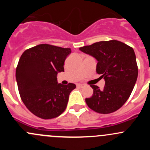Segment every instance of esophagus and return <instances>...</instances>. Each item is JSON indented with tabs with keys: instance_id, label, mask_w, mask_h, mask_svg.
I'll return each instance as SVG.
<instances>
[{
	"instance_id": "obj_1",
	"label": "esophagus",
	"mask_w": 150,
	"mask_h": 150,
	"mask_svg": "<svg viewBox=\"0 0 150 150\" xmlns=\"http://www.w3.org/2000/svg\"><path fill=\"white\" fill-rule=\"evenodd\" d=\"M77 86H78V87H79V88H83V87H84L85 85L84 84H78V85H77Z\"/></svg>"
}]
</instances>
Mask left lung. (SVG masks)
<instances>
[{"label":"left lung","instance_id":"1","mask_svg":"<svg viewBox=\"0 0 150 150\" xmlns=\"http://www.w3.org/2000/svg\"><path fill=\"white\" fill-rule=\"evenodd\" d=\"M80 50L94 57L98 61L96 72L105 80L101 90L91 85L93 93L86 99L90 109L100 114L117 111L129 98L138 77L136 55L134 49L116 40L99 41Z\"/></svg>","mask_w":150,"mask_h":150}]
</instances>
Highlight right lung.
Segmentation results:
<instances>
[{
	"label": "right lung",
	"mask_w": 150,
	"mask_h": 150,
	"mask_svg": "<svg viewBox=\"0 0 150 150\" xmlns=\"http://www.w3.org/2000/svg\"><path fill=\"white\" fill-rule=\"evenodd\" d=\"M70 48L40 44L24 51L16 69V79L22 102L37 117L48 120L65 110L69 95L76 86L57 83V74L64 72Z\"/></svg>",
	"instance_id": "right-lung-1"
}]
</instances>
